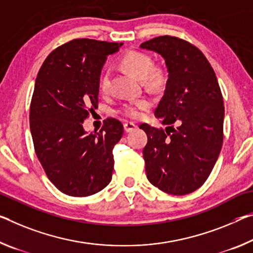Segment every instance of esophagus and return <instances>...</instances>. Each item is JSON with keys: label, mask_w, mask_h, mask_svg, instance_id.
Returning <instances> with one entry per match:
<instances>
[{"label": "esophagus", "mask_w": 253, "mask_h": 253, "mask_svg": "<svg viewBox=\"0 0 253 253\" xmlns=\"http://www.w3.org/2000/svg\"><path fill=\"white\" fill-rule=\"evenodd\" d=\"M136 126L134 123H130V122H127L124 124V129H125L126 133H130V131H133L136 129Z\"/></svg>", "instance_id": "34e87169"}]
</instances>
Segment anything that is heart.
Listing matches in <instances>:
<instances>
[{
    "mask_svg": "<svg viewBox=\"0 0 253 253\" xmlns=\"http://www.w3.org/2000/svg\"><path fill=\"white\" fill-rule=\"evenodd\" d=\"M120 64L127 72L141 80L147 86L156 89L163 85L166 76L161 70L153 66V59L150 55L137 50L127 51L120 59ZM108 85H109V75L105 73L100 80V87L105 91ZM148 106L150 102L147 100H139L133 103H127L123 107V111L128 117L137 118L141 116L142 110L146 109Z\"/></svg>",
    "mask_w": 253,
    "mask_h": 253,
    "instance_id": "heart-1",
    "label": "heart"
}]
</instances>
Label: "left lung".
<instances>
[{
    "instance_id": "left-lung-1",
    "label": "left lung",
    "mask_w": 253,
    "mask_h": 253,
    "mask_svg": "<svg viewBox=\"0 0 253 253\" xmlns=\"http://www.w3.org/2000/svg\"><path fill=\"white\" fill-rule=\"evenodd\" d=\"M139 48L161 56L168 72L154 111L166 131L139 126L147 135V179L167 194H190L206 181L222 148L224 103L217 78L202 51L182 39L161 36Z\"/></svg>"
}]
</instances>
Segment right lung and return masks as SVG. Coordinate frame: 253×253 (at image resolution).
<instances>
[{"mask_svg":"<svg viewBox=\"0 0 253 253\" xmlns=\"http://www.w3.org/2000/svg\"><path fill=\"white\" fill-rule=\"evenodd\" d=\"M122 45L74 39L51 51L36 78L30 105L35 151L47 177L69 196L86 197L111 181L122 123L108 118L99 133H87L83 122L97 108L107 56Z\"/></svg>","mask_w":253,"mask_h":253,"instance_id":"obj_1","label":"right lung"}]
</instances>
